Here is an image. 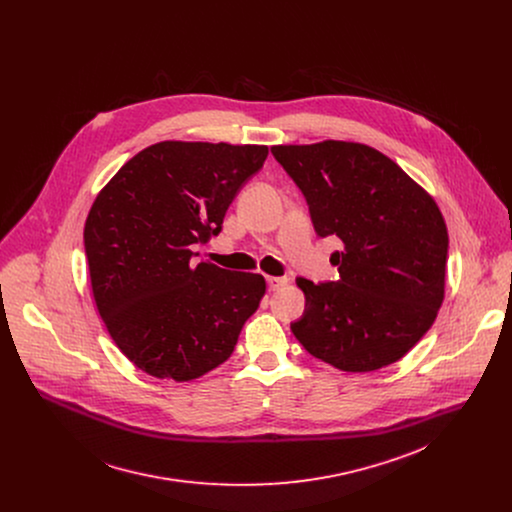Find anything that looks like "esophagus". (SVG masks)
Here are the masks:
<instances>
[{"instance_id":"obj_1","label":"esophagus","mask_w":512,"mask_h":512,"mask_svg":"<svg viewBox=\"0 0 512 512\" xmlns=\"http://www.w3.org/2000/svg\"><path fill=\"white\" fill-rule=\"evenodd\" d=\"M266 282H268V288H270L272 292L282 290L284 286H288V284H290V280H288V278H278V276H268V278H266Z\"/></svg>"}]
</instances>
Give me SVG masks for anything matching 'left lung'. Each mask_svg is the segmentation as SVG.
<instances>
[{
	"mask_svg": "<svg viewBox=\"0 0 512 512\" xmlns=\"http://www.w3.org/2000/svg\"><path fill=\"white\" fill-rule=\"evenodd\" d=\"M301 189L317 236H337L339 280L297 278L293 321L309 355L347 372L400 361L434 325L445 292L447 226L436 201L374 147L327 140L274 146Z\"/></svg>",
	"mask_w": 512,
	"mask_h": 512,
	"instance_id": "obj_1",
	"label": "left lung"
}]
</instances>
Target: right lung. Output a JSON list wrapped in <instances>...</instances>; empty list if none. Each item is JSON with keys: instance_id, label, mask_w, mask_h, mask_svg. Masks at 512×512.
<instances>
[{"instance_id": "right-lung-1", "label": "right lung", "mask_w": 512, "mask_h": 512, "mask_svg": "<svg viewBox=\"0 0 512 512\" xmlns=\"http://www.w3.org/2000/svg\"><path fill=\"white\" fill-rule=\"evenodd\" d=\"M266 146L159 142L94 199L84 224L92 295L118 349L147 374L187 382L222 365L266 293L260 274L193 266Z\"/></svg>"}]
</instances>
